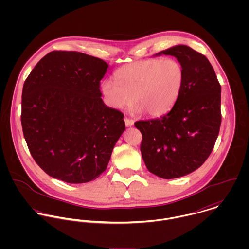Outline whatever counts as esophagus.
Returning <instances> with one entry per match:
<instances>
[{"mask_svg":"<svg viewBox=\"0 0 249 249\" xmlns=\"http://www.w3.org/2000/svg\"><path fill=\"white\" fill-rule=\"evenodd\" d=\"M124 123H125V125L127 127L129 126H132L134 124V121L131 120V119H128V118H124Z\"/></svg>","mask_w":249,"mask_h":249,"instance_id":"esophagus-1","label":"esophagus"}]
</instances>
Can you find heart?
Listing matches in <instances>:
<instances>
[{
  "mask_svg": "<svg viewBox=\"0 0 249 249\" xmlns=\"http://www.w3.org/2000/svg\"><path fill=\"white\" fill-rule=\"evenodd\" d=\"M116 81L105 79L101 89L107 104L122 109L131 104L137 113L157 117L167 113L178 100L184 70L173 58H152L124 65L115 72Z\"/></svg>",
  "mask_w": 249,
  "mask_h": 249,
  "instance_id": "1",
  "label": "heart"
}]
</instances>
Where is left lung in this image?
<instances>
[{
	"mask_svg": "<svg viewBox=\"0 0 249 249\" xmlns=\"http://www.w3.org/2000/svg\"><path fill=\"white\" fill-rule=\"evenodd\" d=\"M175 56L184 70L178 100L164 116L139 121L142 157L147 170L173 179L197 170L209 157L220 123V84L206 56L186 45H178L155 55Z\"/></svg>",
	"mask_w": 249,
	"mask_h": 249,
	"instance_id": "left-lung-1",
	"label": "left lung"
}]
</instances>
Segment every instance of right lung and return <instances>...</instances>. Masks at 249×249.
I'll use <instances>...</instances> for the list:
<instances>
[{
  "mask_svg": "<svg viewBox=\"0 0 249 249\" xmlns=\"http://www.w3.org/2000/svg\"><path fill=\"white\" fill-rule=\"evenodd\" d=\"M108 64L78 52L46 54L22 93L24 137L50 177L80 184L99 178L125 130L124 114L105 105L100 81Z\"/></svg>",
  "mask_w": 249,
  "mask_h": 249,
  "instance_id": "obj_1",
  "label": "right lung"
}]
</instances>
